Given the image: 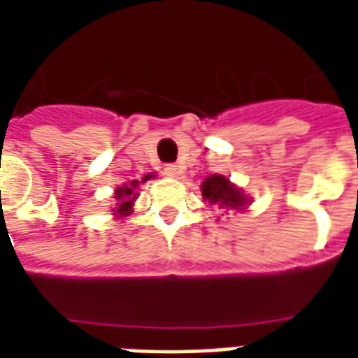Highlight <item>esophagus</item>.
Masks as SVG:
<instances>
[{"mask_svg": "<svg viewBox=\"0 0 358 358\" xmlns=\"http://www.w3.org/2000/svg\"><path fill=\"white\" fill-rule=\"evenodd\" d=\"M164 174H166L169 178H178L180 174H182V169H180L178 164H166V166H164Z\"/></svg>", "mask_w": 358, "mask_h": 358, "instance_id": "esophagus-1", "label": "esophagus"}]
</instances>
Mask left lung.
Returning a JSON list of instances; mask_svg holds the SVG:
<instances>
[{
  "instance_id": "8db88e82",
  "label": "left lung",
  "mask_w": 358,
  "mask_h": 358,
  "mask_svg": "<svg viewBox=\"0 0 358 358\" xmlns=\"http://www.w3.org/2000/svg\"><path fill=\"white\" fill-rule=\"evenodd\" d=\"M203 199H207L210 205H217L218 209H236L241 210L248 205V197L243 195L240 187H236L222 174H213L205 178L201 186Z\"/></svg>"
}]
</instances>
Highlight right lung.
I'll return each mask as SVG.
<instances>
[{"mask_svg": "<svg viewBox=\"0 0 358 358\" xmlns=\"http://www.w3.org/2000/svg\"><path fill=\"white\" fill-rule=\"evenodd\" d=\"M136 187H138V182L134 180L130 186H122L117 187L115 189V197H117V207H115V215H130V210H132L134 199H136Z\"/></svg>", "mask_w": 358, "mask_h": 358, "instance_id": "obj_1", "label": "right lung"}]
</instances>
